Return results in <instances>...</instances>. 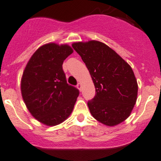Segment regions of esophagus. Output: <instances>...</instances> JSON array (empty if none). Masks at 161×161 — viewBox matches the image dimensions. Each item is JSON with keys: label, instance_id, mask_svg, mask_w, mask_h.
<instances>
[{"label": "esophagus", "instance_id": "34e87169", "mask_svg": "<svg viewBox=\"0 0 161 161\" xmlns=\"http://www.w3.org/2000/svg\"><path fill=\"white\" fill-rule=\"evenodd\" d=\"M77 88L79 89V90L81 91V89H82V86H81L80 82H79V83L77 84Z\"/></svg>", "mask_w": 161, "mask_h": 161}]
</instances>
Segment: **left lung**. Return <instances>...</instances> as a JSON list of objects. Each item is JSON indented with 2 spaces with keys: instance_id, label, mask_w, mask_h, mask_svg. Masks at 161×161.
Here are the masks:
<instances>
[{
  "instance_id": "1",
  "label": "left lung",
  "mask_w": 161,
  "mask_h": 161,
  "mask_svg": "<svg viewBox=\"0 0 161 161\" xmlns=\"http://www.w3.org/2000/svg\"><path fill=\"white\" fill-rule=\"evenodd\" d=\"M72 48L82 58L96 88L87 104L96 119L116 126L127 119L137 97L138 86L131 67L115 51L97 41L77 42Z\"/></svg>"
}]
</instances>
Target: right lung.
Returning a JSON list of instances; mask_svg holds the SVG:
<instances>
[{
  "label": "right lung",
  "mask_w": 161,
  "mask_h": 161,
  "mask_svg": "<svg viewBox=\"0 0 161 161\" xmlns=\"http://www.w3.org/2000/svg\"><path fill=\"white\" fill-rule=\"evenodd\" d=\"M73 52L67 45L49 43L30 58L21 79V94L32 116L47 126H55L72 112L79 89L67 83L64 60Z\"/></svg>",
  "instance_id": "add662e5"
}]
</instances>
